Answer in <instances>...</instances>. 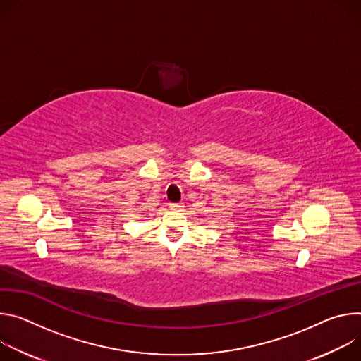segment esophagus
Here are the masks:
<instances>
[{
  "mask_svg": "<svg viewBox=\"0 0 361 361\" xmlns=\"http://www.w3.org/2000/svg\"><path fill=\"white\" fill-rule=\"evenodd\" d=\"M169 209L173 211V212H180L183 211V204H169Z\"/></svg>",
  "mask_w": 361,
  "mask_h": 361,
  "instance_id": "34e87169",
  "label": "esophagus"
}]
</instances>
